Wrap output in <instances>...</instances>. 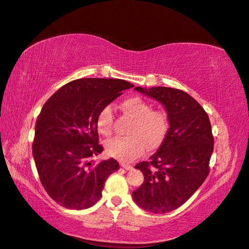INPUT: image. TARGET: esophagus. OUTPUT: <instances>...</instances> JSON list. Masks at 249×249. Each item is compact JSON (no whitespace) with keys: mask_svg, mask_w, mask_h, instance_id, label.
I'll return each mask as SVG.
<instances>
[{"mask_svg":"<svg viewBox=\"0 0 249 249\" xmlns=\"http://www.w3.org/2000/svg\"><path fill=\"white\" fill-rule=\"evenodd\" d=\"M121 167L125 169V170H131V169H133V166L127 165V163H121Z\"/></svg>","mask_w":249,"mask_h":249,"instance_id":"34e87169","label":"esophagus"}]
</instances>
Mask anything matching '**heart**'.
Returning <instances> with one entry per match:
<instances>
[{"label": "heart", "instance_id": "b5f03b06", "mask_svg": "<svg viewBox=\"0 0 249 249\" xmlns=\"http://www.w3.org/2000/svg\"><path fill=\"white\" fill-rule=\"evenodd\" d=\"M122 109L135 120L130 138H114L107 141L106 152L111 157L128 162L142 155L146 150L160 145L168 130L167 115L161 111H153L152 106L141 97L134 96L122 102ZM113 113L110 106L99 111L96 119L98 131L109 136L112 131Z\"/></svg>", "mask_w": 249, "mask_h": 249}]
</instances>
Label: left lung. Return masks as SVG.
<instances>
[{"label": "left lung", "mask_w": 249, "mask_h": 249, "mask_svg": "<svg viewBox=\"0 0 249 249\" xmlns=\"http://www.w3.org/2000/svg\"><path fill=\"white\" fill-rule=\"evenodd\" d=\"M135 89L165 107L169 128L150 161L135 166L143 173L144 181L133 192V198L147 212L169 213L186 202L208 177L214 149L211 123L197 100L181 89Z\"/></svg>", "instance_id": "8db88e82"}]
</instances>
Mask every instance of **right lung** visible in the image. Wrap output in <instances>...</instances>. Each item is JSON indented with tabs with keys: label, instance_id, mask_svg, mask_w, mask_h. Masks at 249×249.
<instances>
[{
	"label": "right lung",
	"instance_id": "1",
	"mask_svg": "<svg viewBox=\"0 0 249 249\" xmlns=\"http://www.w3.org/2000/svg\"><path fill=\"white\" fill-rule=\"evenodd\" d=\"M121 79L82 78L57 89L37 118L32 150L47 194L70 210L91 208L102 197L106 179L119 170L113 158L95 162L99 111L133 88Z\"/></svg>",
	"mask_w": 249,
	"mask_h": 249
}]
</instances>
